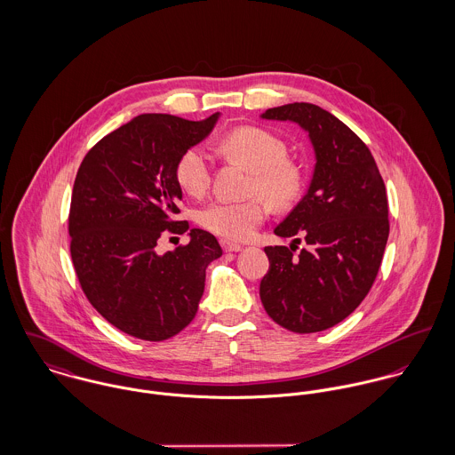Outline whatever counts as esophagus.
<instances>
[{
	"mask_svg": "<svg viewBox=\"0 0 455 455\" xmlns=\"http://www.w3.org/2000/svg\"><path fill=\"white\" fill-rule=\"evenodd\" d=\"M220 243H222V249L226 252H240L243 249L240 243H233V242H228V240H222Z\"/></svg>",
	"mask_w": 455,
	"mask_h": 455,
	"instance_id": "1",
	"label": "esophagus"
}]
</instances>
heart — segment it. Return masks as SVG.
<instances>
[{"instance_id":"b5f03b06","label":"heart","mask_w":455,"mask_h":455,"mask_svg":"<svg viewBox=\"0 0 455 455\" xmlns=\"http://www.w3.org/2000/svg\"><path fill=\"white\" fill-rule=\"evenodd\" d=\"M220 148L252 172L251 195L262 193L275 204H289L299 195L301 173L285 159L287 148L275 134L252 126L236 128L222 136ZM175 179L188 195H204L212 179L208 154L199 147L188 148L177 161ZM265 198L258 195L243 201H215L199 212L197 220L217 236L242 242L267 217L269 203Z\"/></svg>"}]
</instances>
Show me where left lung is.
<instances>
[{
	"label": "left lung",
	"instance_id": "8db88e82",
	"mask_svg": "<svg viewBox=\"0 0 455 455\" xmlns=\"http://www.w3.org/2000/svg\"><path fill=\"white\" fill-rule=\"evenodd\" d=\"M260 117L296 123L315 152L307 195L275 228L276 236H294L291 249L264 247L260 301L292 332L324 331L348 317L377 278L389 238L386 184L366 143L324 108L289 103ZM301 237L307 249L294 255Z\"/></svg>",
	"mask_w": 455,
	"mask_h": 455
}]
</instances>
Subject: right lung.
Masks as SVG:
<instances>
[{
  "label": "right lung",
  "mask_w": 455,
  "mask_h": 455,
  "mask_svg": "<svg viewBox=\"0 0 455 455\" xmlns=\"http://www.w3.org/2000/svg\"><path fill=\"white\" fill-rule=\"evenodd\" d=\"M143 114L103 136L84 157L73 184L69 252L89 303L123 332L163 341L195 319L212 260L222 256L213 235L191 229L189 243L157 254L164 231L186 233L175 220L182 189L179 157L219 121Z\"/></svg>",
  "instance_id": "obj_1"
}]
</instances>
